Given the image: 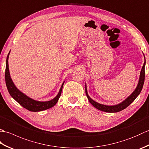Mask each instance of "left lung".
Returning <instances> with one entry per match:
<instances>
[{
  "mask_svg": "<svg viewBox=\"0 0 149 149\" xmlns=\"http://www.w3.org/2000/svg\"><path fill=\"white\" fill-rule=\"evenodd\" d=\"M144 55V54H143ZM145 58V56H144ZM145 63H146V61H145V62L143 67L141 68V70L140 72V79H139V81H138V84L137 85V87L136 88L135 90L132 93L131 95H129L127 99H126L125 100H123L122 102L118 104H116V105H114V106H106V105H104V104H101L98 103L95 101L93 100V99H91L90 97V96L88 95V92H87V90H86V86H85V91H86V95L88 97V99L89 100V102L92 104V105L96 107L97 109L102 111H105L107 113H116L120 111L123 109H125L126 107L129 106L130 104L133 102V101L136 99L139 94L140 93L141 91L142 90V88H143V84H144V81H145Z\"/></svg>",
  "mask_w": 149,
  "mask_h": 149,
  "instance_id": "obj_1",
  "label": "left lung"
}]
</instances>
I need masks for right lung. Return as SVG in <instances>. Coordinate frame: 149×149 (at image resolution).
Instances as JSON below:
<instances>
[{
  "mask_svg": "<svg viewBox=\"0 0 149 149\" xmlns=\"http://www.w3.org/2000/svg\"><path fill=\"white\" fill-rule=\"evenodd\" d=\"M9 53H10V52L8 53L7 59H6L5 80L6 86H7L9 94H10V95L18 103L20 104L22 107H24V108L30 111H42L51 108L54 106H55L56 104L58 102L60 96H61L63 86L65 82L63 83L58 94L57 95V96L54 98L53 99L49 101H45V102H40V101H37L31 99V98L27 96L26 95H25L24 93L21 92V91L15 86V85L14 84L13 82L11 79V78L10 77V74H9L8 65V58Z\"/></svg>",
  "mask_w": 149,
  "mask_h": 149,
  "instance_id": "obj_1",
  "label": "right lung"
}]
</instances>
